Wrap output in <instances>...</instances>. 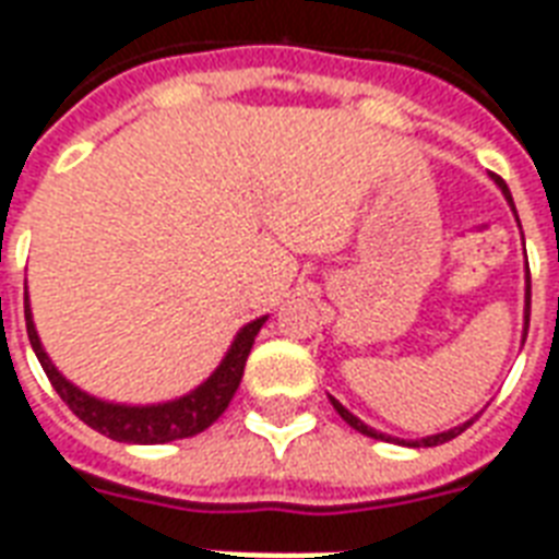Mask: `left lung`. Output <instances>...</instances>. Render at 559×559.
<instances>
[{"label":"left lung","mask_w":559,"mask_h":559,"mask_svg":"<svg viewBox=\"0 0 559 559\" xmlns=\"http://www.w3.org/2000/svg\"><path fill=\"white\" fill-rule=\"evenodd\" d=\"M491 180L498 183V189H500V192H503V198H507V204H510L512 213H515V204H512V195H510V189H507V183H503L500 177H491ZM515 218H519V216H515ZM519 227H522V225H519ZM527 325H531V269H527V287H524V334H522V341H524V337H527ZM329 400H332L334 412H337V415H341L343 420L349 424V427L358 429L361 436L376 438V441H394V444H406V448H438V444H444V441H450V438L462 436V432H465V429H468L471 424H474V417H471V420H465V424H459V427L448 429V432H436V436H427V438H394V436H384V432H379V429L367 427V424H364V420H358V417H355L353 412H349V408L341 406V403H337L334 396H329Z\"/></svg>","instance_id":"1"}]
</instances>
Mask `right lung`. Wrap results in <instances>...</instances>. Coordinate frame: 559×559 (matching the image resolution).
I'll return each mask as SVG.
<instances>
[{
	"label": "right lung",
	"instance_id": "add662e5",
	"mask_svg": "<svg viewBox=\"0 0 559 559\" xmlns=\"http://www.w3.org/2000/svg\"><path fill=\"white\" fill-rule=\"evenodd\" d=\"M26 305V332L28 343L35 349L37 361L44 367V373L59 391V396L70 406V412L80 417L82 424L97 429L100 436H109L123 444H165V441H177V438H192L204 432L210 424H216L227 403L237 394L239 382H242V370H246L248 353L254 346V337L263 329L266 317H258L248 325H242L225 353L222 364L213 373L206 376L204 382L198 384L195 391L168 400V403H153V406H127V403H109L100 396H91L76 384L59 373V367L49 361L44 343L37 337L35 320H32V308H28V293L23 296Z\"/></svg>",
	"mask_w": 559,
	"mask_h": 559
}]
</instances>
